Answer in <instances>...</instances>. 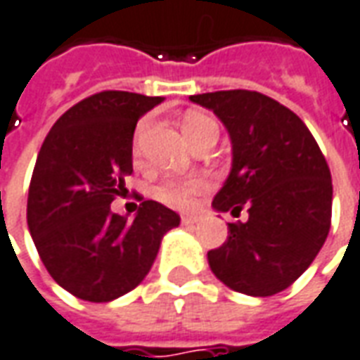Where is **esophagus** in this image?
Here are the masks:
<instances>
[{
    "mask_svg": "<svg viewBox=\"0 0 360 360\" xmlns=\"http://www.w3.org/2000/svg\"><path fill=\"white\" fill-rule=\"evenodd\" d=\"M181 222L185 224V226H195V224L200 222V216H198V214L183 216V218H181Z\"/></svg>",
    "mask_w": 360,
    "mask_h": 360,
    "instance_id": "1",
    "label": "esophagus"
}]
</instances>
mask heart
I'll return each mask as SVG.
<instances>
[{
  "label": "heart",
  "instance_id": "b5f03b06",
  "mask_svg": "<svg viewBox=\"0 0 360 360\" xmlns=\"http://www.w3.org/2000/svg\"><path fill=\"white\" fill-rule=\"evenodd\" d=\"M142 128H138V134L142 132ZM208 128H218L216 122L210 117L198 115V112H191L183 120V132L188 142L195 140L198 134H202ZM134 150H138V146H134ZM206 188L205 179H188V181H165L162 185H158L154 188V197L158 200H162L163 205L173 206V208H188L195 202V197L200 195Z\"/></svg>",
  "mask_w": 360,
  "mask_h": 360
}]
</instances>
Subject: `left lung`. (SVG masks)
Wrapping results in <instances>:
<instances>
[{"label":"left lung","mask_w":360,"mask_h":360,"mask_svg":"<svg viewBox=\"0 0 360 360\" xmlns=\"http://www.w3.org/2000/svg\"><path fill=\"white\" fill-rule=\"evenodd\" d=\"M212 110L232 142V169L216 193V212L240 216L208 265L228 288L273 296L292 285L321 250L331 224V173L302 120L257 91L191 95Z\"/></svg>","instance_id":"left-lung-1"}]
</instances>
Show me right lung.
I'll list each match as a JSON object with an SVG mask.
<instances>
[{
    "mask_svg": "<svg viewBox=\"0 0 360 360\" xmlns=\"http://www.w3.org/2000/svg\"><path fill=\"white\" fill-rule=\"evenodd\" d=\"M163 97L101 91L68 109L50 128L32 172L27 224L50 276L87 302H110L136 288L163 236L181 218L144 200L132 222L110 202L132 173L140 117Z\"/></svg>",
    "mask_w": 360,
    "mask_h": 360,
    "instance_id": "right-lung-1",
    "label": "right lung"
}]
</instances>
